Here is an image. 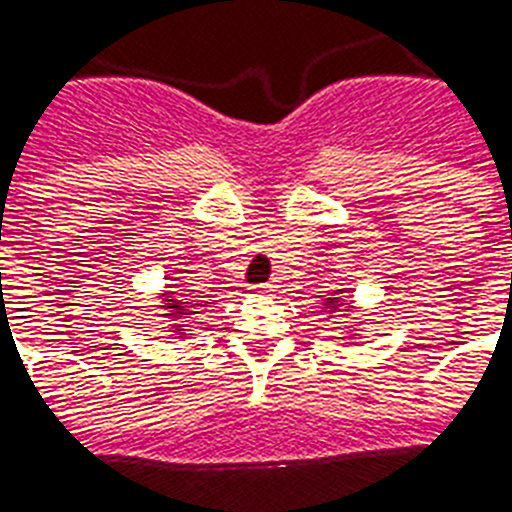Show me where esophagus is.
<instances>
[{
	"instance_id": "obj_1",
	"label": "esophagus",
	"mask_w": 512,
	"mask_h": 512,
	"mask_svg": "<svg viewBox=\"0 0 512 512\" xmlns=\"http://www.w3.org/2000/svg\"><path fill=\"white\" fill-rule=\"evenodd\" d=\"M273 287H276V284H273V282L260 284V287H255V292H257V295H268V292H273Z\"/></svg>"
}]
</instances>
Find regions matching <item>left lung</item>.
<instances>
[{"mask_svg":"<svg viewBox=\"0 0 512 512\" xmlns=\"http://www.w3.org/2000/svg\"><path fill=\"white\" fill-rule=\"evenodd\" d=\"M349 295L351 290H335L333 295H327V298L322 300V314H325V317H349L351 311L357 308ZM338 327H343V338H357V335L362 333L357 325H338Z\"/></svg>","mask_w":512,"mask_h":512,"instance_id":"obj_1","label":"left lung"}]
</instances>
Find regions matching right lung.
<instances>
[{"label": "right lung", "instance_id": "add662e5", "mask_svg": "<svg viewBox=\"0 0 512 512\" xmlns=\"http://www.w3.org/2000/svg\"><path fill=\"white\" fill-rule=\"evenodd\" d=\"M177 282V279H174ZM161 306H158V311H161V317L169 322L166 325V333H171L174 338H185V335H190V327L187 325L190 319L198 317L201 311H204L209 303H204V300H187L185 295L179 290H161Z\"/></svg>", "mask_w": 512, "mask_h": 512}]
</instances>
